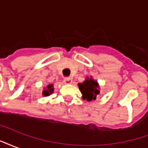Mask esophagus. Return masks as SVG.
<instances>
[{"label": "esophagus", "instance_id": "1", "mask_svg": "<svg viewBox=\"0 0 148 148\" xmlns=\"http://www.w3.org/2000/svg\"><path fill=\"white\" fill-rule=\"evenodd\" d=\"M72 78H71V77H66L64 79V81H63V82H64L65 84H71L72 83Z\"/></svg>", "mask_w": 148, "mask_h": 148}]
</instances>
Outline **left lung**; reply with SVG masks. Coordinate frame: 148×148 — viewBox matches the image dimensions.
<instances>
[{"label":"left lung","mask_w":148,"mask_h":148,"mask_svg":"<svg viewBox=\"0 0 148 148\" xmlns=\"http://www.w3.org/2000/svg\"><path fill=\"white\" fill-rule=\"evenodd\" d=\"M78 87L83 95L82 98L84 100L86 99L88 101L96 99L97 95L100 93L98 90V85L97 82L93 81L92 78L86 79L83 83L78 84Z\"/></svg>","instance_id":"1"}]
</instances>
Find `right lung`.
<instances>
[{
  "mask_svg": "<svg viewBox=\"0 0 148 148\" xmlns=\"http://www.w3.org/2000/svg\"><path fill=\"white\" fill-rule=\"evenodd\" d=\"M52 85H48L47 86V89L46 90H43V92H42V94L44 95V96H49L50 94H51L52 92H53V88H52Z\"/></svg>",
  "mask_w": 148,
  "mask_h": 148,
  "instance_id": "1",
  "label": "right lung"
}]
</instances>
